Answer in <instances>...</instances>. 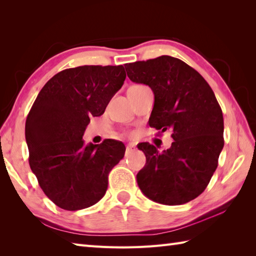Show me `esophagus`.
Listing matches in <instances>:
<instances>
[{
    "label": "esophagus",
    "mask_w": 256,
    "mask_h": 256,
    "mask_svg": "<svg viewBox=\"0 0 256 256\" xmlns=\"http://www.w3.org/2000/svg\"><path fill=\"white\" fill-rule=\"evenodd\" d=\"M134 150H136L134 146H132V144H128V146H127V148H126V156H129L132 154V153Z\"/></svg>",
    "instance_id": "obj_1"
}]
</instances>
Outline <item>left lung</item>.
Wrapping results in <instances>:
<instances>
[{"instance_id": "left-lung-1", "label": "left lung", "mask_w": 256, "mask_h": 256, "mask_svg": "<svg viewBox=\"0 0 256 256\" xmlns=\"http://www.w3.org/2000/svg\"><path fill=\"white\" fill-rule=\"evenodd\" d=\"M124 68L130 80L153 90L150 126L162 132L171 129L174 139L163 152L148 142L138 144L146 158L137 174L139 188L163 205L195 200L212 180L224 144L222 110L214 90L195 69L170 56Z\"/></svg>"}]
</instances>
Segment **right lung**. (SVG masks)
<instances>
[{
    "label": "right lung",
    "instance_id": "add662e5",
    "mask_svg": "<svg viewBox=\"0 0 256 256\" xmlns=\"http://www.w3.org/2000/svg\"><path fill=\"white\" fill-rule=\"evenodd\" d=\"M122 66H82L56 73L44 84L26 119L30 166L56 206L74 212L100 202L108 174L124 156L120 141L84 144L90 117L103 115L122 86Z\"/></svg>",
    "mask_w": 256,
    "mask_h": 256
}]
</instances>
